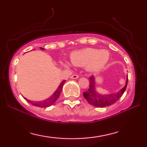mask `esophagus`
Listing matches in <instances>:
<instances>
[{"label":"esophagus","mask_w":147,"mask_h":147,"mask_svg":"<svg viewBox=\"0 0 147 147\" xmlns=\"http://www.w3.org/2000/svg\"><path fill=\"white\" fill-rule=\"evenodd\" d=\"M79 78V76L78 75H76V74H74V75H72L70 78H71V79H77V78Z\"/></svg>","instance_id":"1"}]
</instances>
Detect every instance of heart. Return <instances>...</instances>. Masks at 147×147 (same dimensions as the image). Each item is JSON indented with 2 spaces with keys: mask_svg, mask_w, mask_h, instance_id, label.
<instances>
[{
  "mask_svg": "<svg viewBox=\"0 0 147 147\" xmlns=\"http://www.w3.org/2000/svg\"><path fill=\"white\" fill-rule=\"evenodd\" d=\"M110 53L106 49L94 48H85L72 52L70 59L73 65L84 67L89 71H95L102 69L109 60ZM62 65L66 67H71V64L67 60L61 61Z\"/></svg>",
  "mask_w": 147,
  "mask_h": 147,
  "instance_id": "1",
  "label": "heart"
}]
</instances>
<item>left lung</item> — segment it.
<instances>
[{
	"label": "left lung",
	"instance_id": "left-lung-1",
	"mask_svg": "<svg viewBox=\"0 0 147 147\" xmlns=\"http://www.w3.org/2000/svg\"><path fill=\"white\" fill-rule=\"evenodd\" d=\"M90 86L87 91L84 92V97L91 105L96 107L104 108L110 106L118 101L125 92L128 83V76H126V84L124 88L115 94H109L102 95L98 93L95 89V79L93 76L90 78Z\"/></svg>",
	"mask_w": 147,
	"mask_h": 147
}]
</instances>
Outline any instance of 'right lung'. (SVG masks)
Instances as JSON below:
<instances>
[{"label": "right lung", "instance_id": "1", "mask_svg": "<svg viewBox=\"0 0 147 147\" xmlns=\"http://www.w3.org/2000/svg\"><path fill=\"white\" fill-rule=\"evenodd\" d=\"M41 49H44L43 48L40 47ZM65 80H63L61 82L60 85L58 86L57 89L55 90V92H54L53 95H51L49 98L46 99L43 101H39V102H35V101H31V100H29L27 99H26L25 98V99L27 100L28 102H29L30 104H31L32 105L35 106H38V107H41V108H44V107H48V106H50L51 105H52L54 102H55L59 96L60 95V93H61L62 88H63V84H65Z\"/></svg>", "mask_w": 147, "mask_h": 147}]
</instances>
